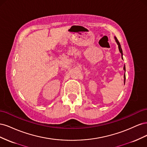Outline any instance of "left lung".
Returning a JSON list of instances; mask_svg holds the SVG:
<instances>
[{
    "mask_svg": "<svg viewBox=\"0 0 147 147\" xmlns=\"http://www.w3.org/2000/svg\"><path fill=\"white\" fill-rule=\"evenodd\" d=\"M115 41H116V42H117V45H118V49H119V51L120 53H121V58L123 59V51H122V49H121V45H120V43H119V42H118V39L117 38V37H115ZM123 69H124V70L125 71V72H126L125 65H124ZM125 80H126V75H125V73H124V83H125Z\"/></svg>",
    "mask_w": 147,
    "mask_h": 147,
    "instance_id": "8db88e82",
    "label": "left lung"
}]
</instances>
